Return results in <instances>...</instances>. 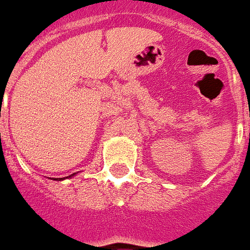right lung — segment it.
Wrapping results in <instances>:
<instances>
[{
  "mask_svg": "<svg viewBox=\"0 0 250 250\" xmlns=\"http://www.w3.org/2000/svg\"><path fill=\"white\" fill-rule=\"evenodd\" d=\"M72 175H75V174H72ZM72 175H70V177H66V178H71V177H72ZM61 179H62V178H60V179H58V178H57V180H61ZM63 179H64V178H63ZM54 180H56V179H54Z\"/></svg>",
  "mask_w": 250,
  "mask_h": 250,
  "instance_id": "1",
  "label": "right lung"
}]
</instances>
